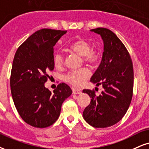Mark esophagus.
<instances>
[{
    "label": "esophagus",
    "mask_w": 149,
    "mask_h": 149,
    "mask_svg": "<svg viewBox=\"0 0 149 149\" xmlns=\"http://www.w3.org/2000/svg\"><path fill=\"white\" fill-rule=\"evenodd\" d=\"M81 93V92L80 90H78V89H75V88H73L72 89V93L74 95H78V94H80V93Z\"/></svg>",
    "instance_id": "esophagus-1"
}]
</instances>
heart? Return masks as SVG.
<instances>
[{"instance_id": "1", "label": "heart", "mask_w": 149, "mask_h": 149, "mask_svg": "<svg viewBox=\"0 0 149 149\" xmlns=\"http://www.w3.org/2000/svg\"><path fill=\"white\" fill-rule=\"evenodd\" d=\"M69 49L76 53L78 56H81L84 62L93 63L97 61L100 54L96 50L92 49V45L89 41L85 38H79L70 45ZM64 56L60 52H56L53 56V62L56 67H61L63 65ZM91 72L87 68H81L78 70L72 71L65 77L66 81L72 86L80 87L89 78Z\"/></svg>"}]
</instances>
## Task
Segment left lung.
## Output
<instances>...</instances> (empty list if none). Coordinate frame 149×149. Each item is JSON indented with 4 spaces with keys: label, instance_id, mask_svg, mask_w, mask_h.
I'll use <instances>...</instances> for the list:
<instances>
[{
    "label": "left lung",
    "instance_id": "8db88e82",
    "mask_svg": "<svg viewBox=\"0 0 149 149\" xmlns=\"http://www.w3.org/2000/svg\"><path fill=\"white\" fill-rule=\"evenodd\" d=\"M100 34L104 42L101 63L91 78L104 91L96 96L94 91L84 90L91 102L83 112V117L95 128L113 126L123 118L131 102L133 90V67L130 54L119 38L108 29L91 30Z\"/></svg>",
    "mask_w": 149,
    "mask_h": 149
}]
</instances>
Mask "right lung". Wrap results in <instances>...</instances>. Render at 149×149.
<instances>
[{"mask_svg":"<svg viewBox=\"0 0 149 149\" xmlns=\"http://www.w3.org/2000/svg\"><path fill=\"white\" fill-rule=\"evenodd\" d=\"M67 31L42 29L27 38L18 47L13 60L11 93L21 118L36 128L52 125L60 115L61 105L72 93L60 84L52 93L44 84L47 73L54 68L53 47Z\"/></svg>","mask_w":149,"mask_h":149,"instance_id":"add662e5","label":"right lung"}]
</instances>
